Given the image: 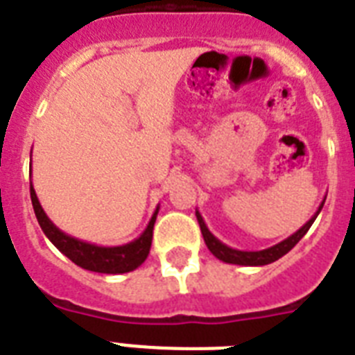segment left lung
I'll list each match as a JSON object with an SVG mask.
<instances>
[{"label": "left lung", "instance_id": "left-lung-1", "mask_svg": "<svg viewBox=\"0 0 355 355\" xmlns=\"http://www.w3.org/2000/svg\"><path fill=\"white\" fill-rule=\"evenodd\" d=\"M324 200L320 202L319 210L315 211V216L311 217V219H309V221L306 223L302 228H298L297 232L293 234V236H289L287 239H284V241H280L278 245H275V247L263 248V250H237V248L228 247V245H225L223 241H219V239H217V237L214 236L210 230H208L205 219H202V216H200L199 211H195V216H197V221H199L200 232H202V237H205L206 247H208V250H210V252L214 254L217 259H221V261H225V263L252 265V267H258V265L272 263V261H276V259H280L282 256H286V254L289 252V250H291V248L295 247V245H297V243L300 241L304 236H306V232L309 230V227L313 225V221L317 219V216L320 214V210H322Z\"/></svg>", "mask_w": 355, "mask_h": 355}]
</instances>
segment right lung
I'll return each instance as SVG.
<instances>
[{
	"label": "right lung",
	"mask_w": 355,
	"mask_h": 355,
	"mask_svg": "<svg viewBox=\"0 0 355 355\" xmlns=\"http://www.w3.org/2000/svg\"><path fill=\"white\" fill-rule=\"evenodd\" d=\"M31 202H33V208H35L38 225L47 236V239L64 256H68L75 265H79L83 269L94 270V272H105V275H121V272H130V270L138 269L149 256L150 243H153V228H155L156 216H158V206H156L155 214L150 217L149 225L144 230V234L136 237L134 241L127 243V245H119V247H99V245H94V243L80 241L77 237L68 236L60 228L55 227L51 219L46 216L44 208H42L33 184H31Z\"/></svg>",
	"instance_id": "right-lung-1"
}]
</instances>
